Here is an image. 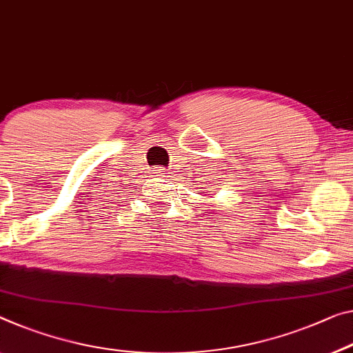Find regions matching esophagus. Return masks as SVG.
Returning a JSON list of instances; mask_svg holds the SVG:
<instances>
[{
	"mask_svg": "<svg viewBox=\"0 0 353 353\" xmlns=\"http://www.w3.org/2000/svg\"><path fill=\"white\" fill-rule=\"evenodd\" d=\"M153 176L154 178H158V180H167V172H165V169H154L153 170Z\"/></svg>",
	"mask_w": 353,
	"mask_h": 353,
	"instance_id": "esophagus-1",
	"label": "esophagus"
}]
</instances>
